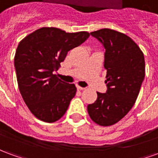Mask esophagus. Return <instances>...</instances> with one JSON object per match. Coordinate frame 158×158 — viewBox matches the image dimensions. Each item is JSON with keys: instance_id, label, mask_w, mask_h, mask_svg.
<instances>
[{"instance_id": "obj_1", "label": "esophagus", "mask_w": 158, "mask_h": 158, "mask_svg": "<svg viewBox=\"0 0 158 158\" xmlns=\"http://www.w3.org/2000/svg\"><path fill=\"white\" fill-rule=\"evenodd\" d=\"M77 89H79V90H83V89H85V88H84V87H81V86H79V85H77Z\"/></svg>"}]
</instances>
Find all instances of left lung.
I'll use <instances>...</instances> for the list:
<instances>
[{
	"label": "left lung",
	"mask_w": 158,
	"mask_h": 158,
	"mask_svg": "<svg viewBox=\"0 0 158 158\" xmlns=\"http://www.w3.org/2000/svg\"><path fill=\"white\" fill-rule=\"evenodd\" d=\"M105 48L106 93L87 106L94 122L101 126L115 124L129 113L139 95L145 78L142 51L130 37L116 30L102 29L90 33Z\"/></svg>",
	"instance_id": "8db88e82"
}]
</instances>
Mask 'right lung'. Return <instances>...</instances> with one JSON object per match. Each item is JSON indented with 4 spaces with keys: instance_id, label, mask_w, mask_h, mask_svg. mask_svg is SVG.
Wrapping results in <instances>:
<instances>
[{
    "instance_id": "obj_1",
    "label": "right lung",
    "mask_w": 158,
    "mask_h": 158,
    "mask_svg": "<svg viewBox=\"0 0 158 158\" xmlns=\"http://www.w3.org/2000/svg\"><path fill=\"white\" fill-rule=\"evenodd\" d=\"M89 36L86 31L66 33L53 27H43L19 44L14 66L19 91L38 119L54 123L65 114L77 89L74 84L63 82L53 73L58 70L68 52Z\"/></svg>"
}]
</instances>
